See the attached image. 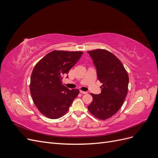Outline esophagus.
<instances>
[{
  "instance_id": "esophagus-1",
  "label": "esophagus",
  "mask_w": 158,
  "mask_h": 158,
  "mask_svg": "<svg viewBox=\"0 0 158 158\" xmlns=\"http://www.w3.org/2000/svg\"><path fill=\"white\" fill-rule=\"evenodd\" d=\"M80 92L82 94H88V92H84V91H82V90H80Z\"/></svg>"
}]
</instances>
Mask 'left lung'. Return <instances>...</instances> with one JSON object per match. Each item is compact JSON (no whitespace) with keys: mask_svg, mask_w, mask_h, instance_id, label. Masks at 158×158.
Segmentation results:
<instances>
[{"mask_svg":"<svg viewBox=\"0 0 158 158\" xmlns=\"http://www.w3.org/2000/svg\"><path fill=\"white\" fill-rule=\"evenodd\" d=\"M88 52L96 68L98 78L103 84L101 94H90L93 100L88 109L96 118L106 120L123 104L128 92V75L120 60L111 52L99 49Z\"/></svg>","mask_w":158,"mask_h":158,"instance_id":"1","label":"left lung"}]
</instances>
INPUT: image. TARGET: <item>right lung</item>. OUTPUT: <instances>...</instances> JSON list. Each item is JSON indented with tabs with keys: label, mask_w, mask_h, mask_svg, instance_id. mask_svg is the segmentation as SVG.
Returning a JSON list of instances; mask_svg holds the SVG:
<instances>
[{
	"label": "right lung",
	"mask_w": 158,
	"mask_h": 158,
	"mask_svg": "<svg viewBox=\"0 0 158 158\" xmlns=\"http://www.w3.org/2000/svg\"><path fill=\"white\" fill-rule=\"evenodd\" d=\"M82 54L81 51H52L33 69L30 85L31 95L36 107L47 118L63 117L78 96L79 89L70 90L62 84V80L63 75L68 74Z\"/></svg>",
	"instance_id": "add662e5"
}]
</instances>
